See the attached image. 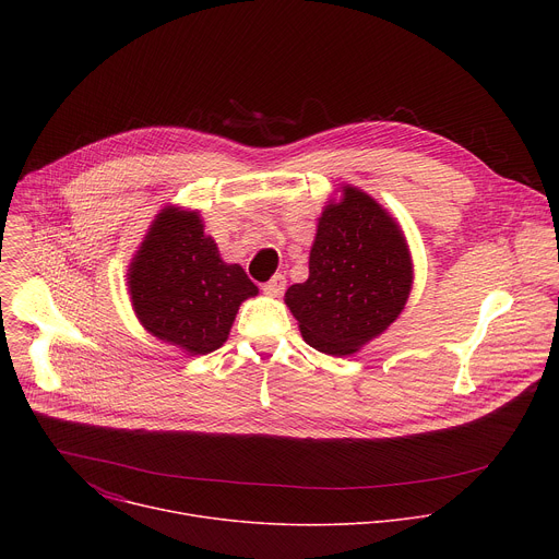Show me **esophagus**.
<instances>
[{"mask_svg": "<svg viewBox=\"0 0 559 559\" xmlns=\"http://www.w3.org/2000/svg\"><path fill=\"white\" fill-rule=\"evenodd\" d=\"M285 285H287L285 276H283V274H274L267 283H263L261 289H263L267 296H281L283 289H285Z\"/></svg>", "mask_w": 559, "mask_h": 559, "instance_id": "1", "label": "esophagus"}]
</instances>
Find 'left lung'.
I'll return each mask as SVG.
<instances>
[{
    "instance_id": "8db88e82",
    "label": "left lung",
    "mask_w": 559,
    "mask_h": 559,
    "mask_svg": "<svg viewBox=\"0 0 559 559\" xmlns=\"http://www.w3.org/2000/svg\"><path fill=\"white\" fill-rule=\"evenodd\" d=\"M412 283L401 225L369 194L345 186L318 218L309 278L285 292V305L309 347L349 356L401 316Z\"/></svg>"
}]
</instances>
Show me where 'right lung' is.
Listing matches in <instances>:
<instances>
[{"mask_svg": "<svg viewBox=\"0 0 559 559\" xmlns=\"http://www.w3.org/2000/svg\"><path fill=\"white\" fill-rule=\"evenodd\" d=\"M203 227L199 212L164 207L128 267L139 323L190 356L218 349L238 307L259 294L241 265L221 259Z\"/></svg>", "mask_w": 559, "mask_h": 559, "instance_id": "add662e5", "label": "right lung"}]
</instances>
